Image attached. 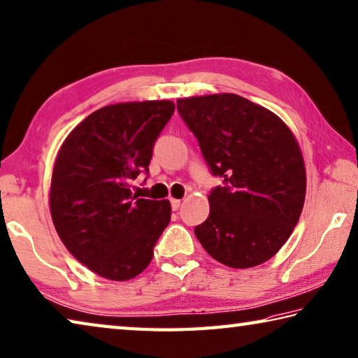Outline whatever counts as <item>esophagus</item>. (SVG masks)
I'll list each match as a JSON object with an SVG mask.
<instances>
[{
    "label": "esophagus",
    "instance_id": "34e87169",
    "mask_svg": "<svg viewBox=\"0 0 358 358\" xmlns=\"http://www.w3.org/2000/svg\"><path fill=\"white\" fill-rule=\"evenodd\" d=\"M180 203H181V200H178V199H171V205H172V210H173V211L178 210Z\"/></svg>",
    "mask_w": 358,
    "mask_h": 358
}]
</instances>
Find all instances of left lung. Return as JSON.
Instances as JSON below:
<instances>
[{
  "instance_id": "8db88e82",
  "label": "left lung",
  "mask_w": 358,
  "mask_h": 358,
  "mask_svg": "<svg viewBox=\"0 0 358 358\" xmlns=\"http://www.w3.org/2000/svg\"><path fill=\"white\" fill-rule=\"evenodd\" d=\"M201 155L224 185L208 196L210 216L194 229L219 263L235 269L268 262L301 217L307 173L301 147L280 117L236 94L178 99Z\"/></svg>"
}]
</instances>
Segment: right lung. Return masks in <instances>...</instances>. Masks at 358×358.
<instances>
[{
    "instance_id": "add662e5",
    "label": "right lung",
    "mask_w": 358,
    "mask_h": 358,
    "mask_svg": "<svg viewBox=\"0 0 358 358\" xmlns=\"http://www.w3.org/2000/svg\"><path fill=\"white\" fill-rule=\"evenodd\" d=\"M173 101H128L96 109L57 152L50 211L67 250L100 277L139 275L171 222V201L139 199L131 183L148 172L155 141Z\"/></svg>"
}]
</instances>
